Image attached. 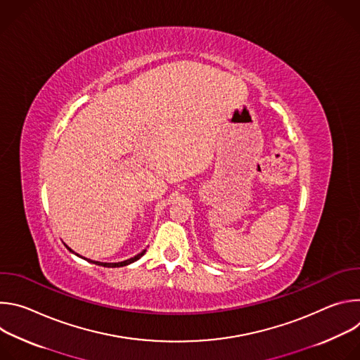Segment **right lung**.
Wrapping results in <instances>:
<instances>
[{
	"label": "right lung",
	"instance_id": "right-lung-1",
	"mask_svg": "<svg viewBox=\"0 0 360 360\" xmlns=\"http://www.w3.org/2000/svg\"><path fill=\"white\" fill-rule=\"evenodd\" d=\"M67 246V245H65ZM68 248V246H67ZM70 249V252H72V253H75L71 248H68ZM146 252V249H143L142 252H139L138 255H135L134 258H129V259H127V261H122V262H98V261H91V259H86V258H82V256H79L78 253H75L77 256H79V258H82V259H86L88 262H91V264H95V265H99V266H104V268H121V266H127V265H129V264H132V262H135V261H138L141 256H143V253Z\"/></svg>",
	"mask_w": 360,
	"mask_h": 360
}]
</instances>
